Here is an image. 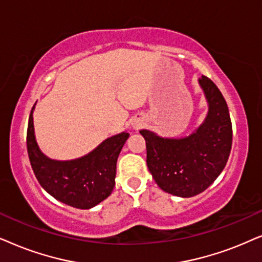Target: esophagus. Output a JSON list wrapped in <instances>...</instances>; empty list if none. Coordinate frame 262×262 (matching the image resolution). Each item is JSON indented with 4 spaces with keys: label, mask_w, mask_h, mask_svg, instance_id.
I'll return each mask as SVG.
<instances>
[{
    "label": "esophagus",
    "mask_w": 262,
    "mask_h": 262,
    "mask_svg": "<svg viewBox=\"0 0 262 262\" xmlns=\"http://www.w3.org/2000/svg\"><path fill=\"white\" fill-rule=\"evenodd\" d=\"M133 127H134V128H139V127H140V123H134Z\"/></svg>",
    "instance_id": "obj_1"
}]
</instances>
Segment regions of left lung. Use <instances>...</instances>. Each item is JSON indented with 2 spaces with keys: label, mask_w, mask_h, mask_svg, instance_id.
<instances>
[{
  "label": "left lung",
  "mask_w": 262,
  "mask_h": 262,
  "mask_svg": "<svg viewBox=\"0 0 262 262\" xmlns=\"http://www.w3.org/2000/svg\"><path fill=\"white\" fill-rule=\"evenodd\" d=\"M208 103L205 121L186 138H162L142 129L147 166L156 183L166 193L191 198L207 189L221 175L232 145L229 109L215 83L199 79Z\"/></svg>",
  "instance_id": "obj_1"
}]
</instances>
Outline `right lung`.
<instances>
[{
	"instance_id": "right-lung-1",
	"label": "right lung",
	"mask_w": 262,
	"mask_h": 262,
	"mask_svg": "<svg viewBox=\"0 0 262 262\" xmlns=\"http://www.w3.org/2000/svg\"><path fill=\"white\" fill-rule=\"evenodd\" d=\"M31 110L27 128V152L34 175L40 186L56 200L89 210L109 196L115 187L116 163L127 132L104 140L98 147L81 158L55 160L48 158L38 147Z\"/></svg>"
}]
</instances>
